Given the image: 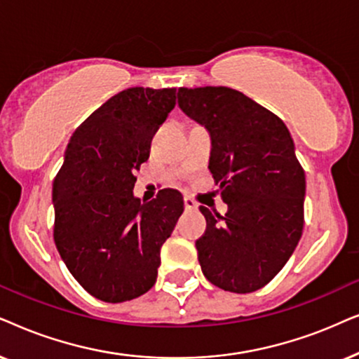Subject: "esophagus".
<instances>
[{"mask_svg":"<svg viewBox=\"0 0 359 359\" xmlns=\"http://www.w3.org/2000/svg\"><path fill=\"white\" fill-rule=\"evenodd\" d=\"M184 205H185V210H197L198 205L195 200H192L190 197H184Z\"/></svg>","mask_w":359,"mask_h":359,"instance_id":"34e87169","label":"esophagus"}]
</instances>
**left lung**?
I'll return each instance as SVG.
<instances>
[{
	"label": "left lung",
	"instance_id": "obj_1",
	"mask_svg": "<svg viewBox=\"0 0 359 359\" xmlns=\"http://www.w3.org/2000/svg\"><path fill=\"white\" fill-rule=\"evenodd\" d=\"M179 107L212 136L208 169L228 212L200 207L195 246L207 279L229 292L264 287L292 256L304 229L305 172L283 119L238 90L179 88Z\"/></svg>",
	"mask_w": 359,
	"mask_h": 359
}]
</instances>
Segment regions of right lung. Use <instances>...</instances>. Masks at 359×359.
<instances>
[{"instance_id":"right-lung-1","label":"right lung","mask_w":359,"mask_h":359,"mask_svg":"<svg viewBox=\"0 0 359 359\" xmlns=\"http://www.w3.org/2000/svg\"><path fill=\"white\" fill-rule=\"evenodd\" d=\"M175 92L133 87L109 98L72 135L54 179L55 246L76 283L103 302H126L156 284L161 248L184 212L174 189L151 202L133 195Z\"/></svg>"}]
</instances>
